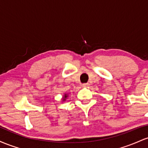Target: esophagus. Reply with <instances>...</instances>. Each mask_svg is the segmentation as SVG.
Listing matches in <instances>:
<instances>
[{
    "mask_svg": "<svg viewBox=\"0 0 148 148\" xmlns=\"http://www.w3.org/2000/svg\"><path fill=\"white\" fill-rule=\"evenodd\" d=\"M89 85V83H84V84H82L83 87H87Z\"/></svg>",
    "mask_w": 148,
    "mask_h": 148,
    "instance_id": "esophagus-1",
    "label": "esophagus"
}]
</instances>
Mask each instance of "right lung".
Instances as JSON below:
<instances>
[{
    "mask_svg": "<svg viewBox=\"0 0 148 148\" xmlns=\"http://www.w3.org/2000/svg\"><path fill=\"white\" fill-rule=\"evenodd\" d=\"M68 96H69V95H68V94H64V96H63V98H62V101H65L66 98H68Z\"/></svg>",
    "mask_w": 148,
    "mask_h": 148,
    "instance_id": "right-lung-1",
    "label": "right lung"
}]
</instances>
